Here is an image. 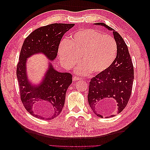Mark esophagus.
<instances>
[{"label": "esophagus", "mask_w": 150, "mask_h": 150, "mask_svg": "<svg viewBox=\"0 0 150 150\" xmlns=\"http://www.w3.org/2000/svg\"><path fill=\"white\" fill-rule=\"evenodd\" d=\"M81 78H79V77H77V76H74L73 78H72V80H73L74 81H78V80H81Z\"/></svg>", "instance_id": "obj_1"}]
</instances>
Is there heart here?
<instances>
[{
    "mask_svg": "<svg viewBox=\"0 0 150 150\" xmlns=\"http://www.w3.org/2000/svg\"><path fill=\"white\" fill-rule=\"evenodd\" d=\"M117 51L116 41L111 35L86 29L76 31L69 39L62 40L58 56L67 69L73 68L81 57L83 62L76 69L78 74H98L112 64Z\"/></svg>",
    "mask_w": 150,
    "mask_h": 150,
    "instance_id": "1",
    "label": "heart"
}]
</instances>
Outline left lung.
<instances>
[{"label":"left lung","instance_id":"left-lung-1","mask_svg":"<svg viewBox=\"0 0 150 150\" xmlns=\"http://www.w3.org/2000/svg\"><path fill=\"white\" fill-rule=\"evenodd\" d=\"M112 31L117 51L115 60L107 69L91 79L88 99L93 112L98 117L105 116L108 107L116 104L115 112L106 117L119 114L129 99L134 79V69L128 47L115 30L104 23H94ZM111 113H110L111 114Z\"/></svg>","mask_w":150,"mask_h":150}]
</instances>
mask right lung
I'll use <instances>...</instances> for the list:
<instances>
[{"instance_id": "right-lung-1", "label": "right lung", "mask_w": 150, "mask_h": 150, "mask_svg": "<svg viewBox=\"0 0 150 150\" xmlns=\"http://www.w3.org/2000/svg\"><path fill=\"white\" fill-rule=\"evenodd\" d=\"M74 25L56 23L41 27L30 33L22 46L16 72L21 98L26 110L38 118L52 120L60 114L72 83V75L58 72L49 61L42 80L33 84L28 75V59L42 54L49 61L55 60L63 35Z\"/></svg>"}]
</instances>
